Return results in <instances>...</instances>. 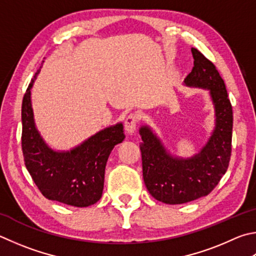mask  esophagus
<instances>
[{"instance_id": "1", "label": "esophagus", "mask_w": 256, "mask_h": 256, "mask_svg": "<svg viewBox=\"0 0 256 256\" xmlns=\"http://www.w3.org/2000/svg\"><path fill=\"white\" fill-rule=\"evenodd\" d=\"M138 122V118L136 114L131 113L126 118H125V130H126V132L128 134H132L136 132V125Z\"/></svg>"}]
</instances>
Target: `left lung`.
Wrapping results in <instances>:
<instances>
[{"instance_id": "1", "label": "left lung", "mask_w": 256, "mask_h": 256, "mask_svg": "<svg viewBox=\"0 0 256 256\" xmlns=\"http://www.w3.org/2000/svg\"><path fill=\"white\" fill-rule=\"evenodd\" d=\"M192 52L194 67L184 85L208 90L215 108V128L206 146L192 158L174 156L150 128H140L144 184L153 198L170 205L207 196L225 174L230 160L233 110L225 82L200 51L192 48Z\"/></svg>"}]
</instances>
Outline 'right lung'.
I'll use <instances>...</instances> for the list:
<instances>
[{"label":"right lung","mask_w":256,"mask_h":256,"mask_svg":"<svg viewBox=\"0 0 256 256\" xmlns=\"http://www.w3.org/2000/svg\"><path fill=\"white\" fill-rule=\"evenodd\" d=\"M36 72L22 102V152L32 180L44 196L69 206L87 207L102 197L105 166L113 148L124 140L123 124L97 132L70 151L49 148L36 128L31 88Z\"/></svg>","instance_id":"right-lung-1"}]
</instances>
